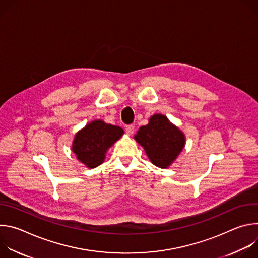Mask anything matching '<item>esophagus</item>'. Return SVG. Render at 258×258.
Returning <instances> with one entry per match:
<instances>
[{"label":"esophagus","instance_id":"esophagus-1","mask_svg":"<svg viewBox=\"0 0 258 258\" xmlns=\"http://www.w3.org/2000/svg\"><path fill=\"white\" fill-rule=\"evenodd\" d=\"M134 131H135V126L133 124H130V125H126L125 126V132L127 135H133L134 134Z\"/></svg>","mask_w":258,"mask_h":258}]
</instances>
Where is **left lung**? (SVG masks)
<instances>
[{
	"label": "left lung",
	"mask_w": 258,
	"mask_h": 258,
	"mask_svg": "<svg viewBox=\"0 0 258 258\" xmlns=\"http://www.w3.org/2000/svg\"><path fill=\"white\" fill-rule=\"evenodd\" d=\"M135 140L143 147L151 162L160 168H167L186 143L182 132L162 114L152 115L148 124L139 128Z\"/></svg>",
	"instance_id": "obj_1"
}]
</instances>
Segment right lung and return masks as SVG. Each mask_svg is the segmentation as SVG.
I'll return each instance as SVG.
<instances>
[{
  "instance_id": "obj_1",
  "label": "right lung",
  "mask_w": 258,
  "mask_h": 258,
  "mask_svg": "<svg viewBox=\"0 0 258 258\" xmlns=\"http://www.w3.org/2000/svg\"><path fill=\"white\" fill-rule=\"evenodd\" d=\"M119 126L97 119L77 133L72 143V151L77 158L89 168L99 166L105 159L107 150L123 135Z\"/></svg>"
}]
</instances>
